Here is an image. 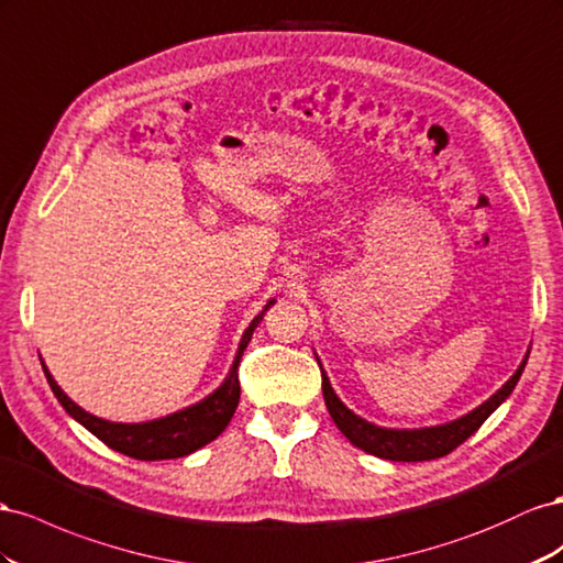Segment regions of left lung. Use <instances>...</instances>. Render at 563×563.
<instances>
[{
  "mask_svg": "<svg viewBox=\"0 0 563 563\" xmlns=\"http://www.w3.org/2000/svg\"><path fill=\"white\" fill-rule=\"evenodd\" d=\"M528 353L531 351H526V356H523L521 365L517 367V373H514L488 400H484V404L474 408L472 412L457 417V420L437 424V427L389 429V427H377L373 422L363 420L361 415L349 410L342 404L340 396L334 394L325 371L320 367V373H323V398H325L328 412L334 420L336 429H340L353 445L361 448V451L371 453L375 457H382V460H391V462L437 460V457L453 453L460 443L467 441L472 433L488 420L490 412H495L505 404L523 373Z\"/></svg>",
  "mask_w": 563,
  "mask_h": 563,
  "instance_id": "8db88e82",
  "label": "left lung"
}]
</instances>
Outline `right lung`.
<instances>
[{"label":"right lung","mask_w":563,"mask_h":563,"mask_svg":"<svg viewBox=\"0 0 563 563\" xmlns=\"http://www.w3.org/2000/svg\"><path fill=\"white\" fill-rule=\"evenodd\" d=\"M273 303H276V299H268L266 307L260 311V316H254V320L243 332V340L238 344L235 358L227 379H223L210 396L198 400V404L165 417H157V420L134 422V424L103 420V417H96L85 408H79L75 400L58 387L56 379L49 373V367H46L42 361L44 375H46V382H49L54 396L58 398V404L66 408V412L73 417V420H77L85 429H89L96 439L103 441L108 448H112V451L130 455L134 460H146V462L184 457L200 451L202 445L212 443L219 433L229 427L240 400L238 363L243 358V351L252 340V332L262 323L264 313L273 307Z\"/></svg>","instance_id":"add662e5"}]
</instances>
